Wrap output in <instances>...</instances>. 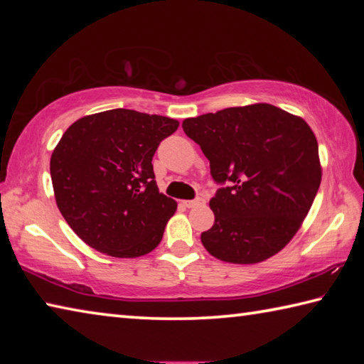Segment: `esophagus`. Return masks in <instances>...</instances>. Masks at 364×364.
I'll return each instance as SVG.
<instances>
[{
	"label": "esophagus",
	"mask_w": 364,
	"mask_h": 364,
	"mask_svg": "<svg viewBox=\"0 0 364 364\" xmlns=\"http://www.w3.org/2000/svg\"><path fill=\"white\" fill-rule=\"evenodd\" d=\"M204 204V199H196V200H183V205L188 207V208H193L197 205H202Z\"/></svg>",
	"instance_id": "esophagus-1"
}]
</instances>
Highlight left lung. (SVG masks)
Segmentation results:
<instances>
[{"label": "left lung", "mask_w": 364, "mask_h": 364, "mask_svg": "<svg viewBox=\"0 0 364 364\" xmlns=\"http://www.w3.org/2000/svg\"><path fill=\"white\" fill-rule=\"evenodd\" d=\"M210 162L218 189L213 226L200 234L221 262L254 264L297 234L321 184L318 141L299 115L267 102L228 107L183 120Z\"/></svg>", "instance_id": "1"}]
</instances>
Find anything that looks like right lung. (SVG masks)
<instances>
[{"label": "right lung", "instance_id": "right-lung-1", "mask_svg": "<svg viewBox=\"0 0 364 364\" xmlns=\"http://www.w3.org/2000/svg\"><path fill=\"white\" fill-rule=\"evenodd\" d=\"M180 122L132 109L85 115L54 147L49 170L59 212L77 236L117 258L149 254L178 204L154 181L152 157Z\"/></svg>", "mask_w": 364, "mask_h": 364}]
</instances>
